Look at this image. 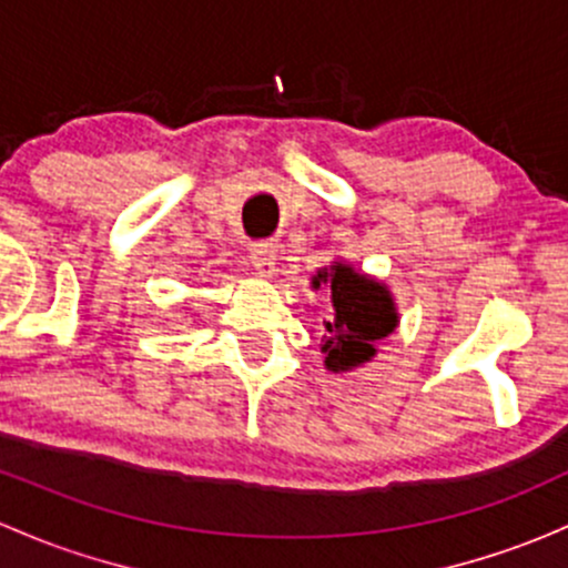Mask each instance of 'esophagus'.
<instances>
[{
  "mask_svg": "<svg viewBox=\"0 0 568 568\" xmlns=\"http://www.w3.org/2000/svg\"><path fill=\"white\" fill-rule=\"evenodd\" d=\"M276 246L273 244H254L252 246V267L260 278H271L276 273Z\"/></svg>",
  "mask_w": 568,
  "mask_h": 568,
  "instance_id": "34e87169",
  "label": "esophagus"
}]
</instances>
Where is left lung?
<instances>
[{
	"label": "left lung",
	"mask_w": 568,
	"mask_h": 568,
	"mask_svg": "<svg viewBox=\"0 0 568 568\" xmlns=\"http://www.w3.org/2000/svg\"><path fill=\"white\" fill-rule=\"evenodd\" d=\"M314 290H329L335 316L324 322L322 354L329 373H352L373 362L378 343L397 329L399 314L392 290L378 278L356 271L346 260L318 267L311 276Z\"/></svg>",
	"instance_id": "1"
}]
</instances>
